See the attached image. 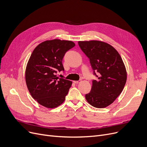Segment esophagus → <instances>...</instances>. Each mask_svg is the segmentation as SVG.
I'll use <instances>...</instances> for the list:
<instances>
[{
	"instance_id": "1",
	"label": "esophagus",
	"mask_w": 147,
	"mask_h": 147,
	"mask_svg": "<svg viewBox=\"0 0 147 147\" xmlns=\"http://www.w3.org/2000/svg\"><path fill=\"white\" fill-rule=\"evenodd\" d=\"M81 81V80H78V81H74V82L75 83V84H78V83H80Z\"/></svg>"
}]
</instances>
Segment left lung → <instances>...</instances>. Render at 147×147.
Returning a JSON list of instances; mask_svg holds the SVG:
<instances>
[{
  "mask_svg": "<svg viewBox=\"0 0 147 147\" xmlns=\"http://www.w3.org/2000/svg\"><path fill=\"white\" fill-rule=\"evenodd\" d=\"M81 50L88 57L97 80L86 99L91 105L105 108L119 96L127 80V72L119 53L108 43L99 40L79 41ZM98 72L97 76L95 72Z\"/></svg>",
  "mask_w": 147,
  "mask_h": 147,
  "instance_id": "1",
  "label": "left lung"
}]
</instances>
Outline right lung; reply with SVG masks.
<instances>
[{
	"instance_id": "1",
	"label": "right lung",
	"mask_w": 147,
	"mask_h": 147,
	"mask_svg": "<svg viewBox=\"0 0 147 147\" xmlns=\"http://www.w3.org/2000/svg\"><path fill=\"white\" fill-rule=\"evenodd\" d=\"M75 45L71 40H48L33 51L26 69V82L33 98L41 105L54 108L65 101L72 82L55 74L64 71L63 58Z\"/></svg>"
}]
</instances>
